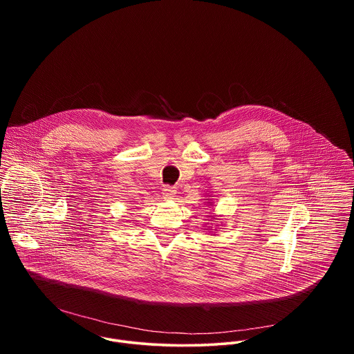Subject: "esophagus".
I'll list each match as a JSON object with an SVG mask.
<instances>
[{"label":"esophagus","instance_id":"1","mask_svg":"<svg viewBox=\"0 0 354 354\" xmlns=\"http://www.w3.org/2000/svg\"><path fill=\"white\" fill-rule=\"evenodd\" d=\"M176 194V190H175V187H172V186H164V189H162V196L165 197V198H174V196Z\"/></svg>","mask_w":354,"mask_h":354}]
</instances>
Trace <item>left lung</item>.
Returning <instances> with one entry per match:
<instances>
[{
  "instance_id": "left-lung-1",
  "label": "left lung",
  "mask_w": 354,
  "mask_h": 354,
  "mask_svg": "<svg viewBox=\"0 0 354 354\" xmlns=\"http://www.w3.org/2000/svg\"><path fill=\"white\" fill-rule=\"evenodd\" d=\"M206 205H207V207H213V201H212V200H209V201H206ZM210 217H212V218H213V221H214V218H216V217H214V216H210ZM216 220H217V218H216ZM210 221H212V220H210ZM209 228H210V227H209ZM216 231H217V230H216Z\"/></svg>"
}]
</instances>
